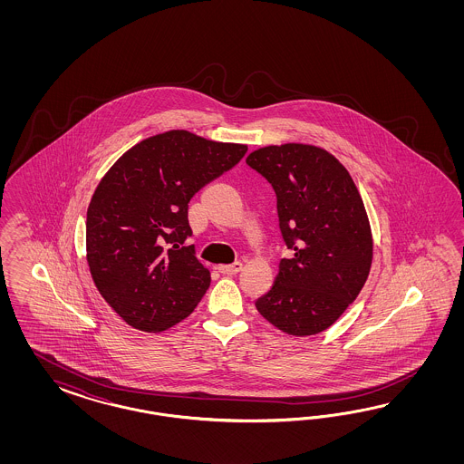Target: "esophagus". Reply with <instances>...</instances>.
Segmentation results:
<instances>
[{"mask_svg": "<svg viewBox=\"0 0 464 464\" xmlns=\"http://www.w3.org/2000/svg\"><path fill=\"white\" fill-rule=\"evenodd\" d=\"M241 268H243V264L241 262H235V264H229V266H219V272H223V274H238Z\"/></svg>", "mask_w": 464, "mask_h": 464, "instance_id": "1", "label": "esophagus"}]
</instances>
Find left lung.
Instances as JSON below:
<instances>
[{
  "label": "left lung",
  "instance_id": "left-lung-1",
  "mask_svg": "<svg viewBox=\"0 0 464 464\" xmlns=\"http://www.w3.org/2000/svg\"><path fill=\"white\" fill-rule=\"evenodd\" d=\"M246 163L277 196L282 258L267 295L255 306L268 324L295 337L330 328L364 287L372 233L351 173L324 148L301 142L258 148Z\"/></svg>",
  "mask_w": 464,
  "mask_h": 464
}]
</instances>
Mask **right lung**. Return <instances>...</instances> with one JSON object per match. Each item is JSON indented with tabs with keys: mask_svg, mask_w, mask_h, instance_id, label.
<instances>
[{
	"mask_svg": "<svg viewBox=\"0 0 464 464\" xmlns=\"http://www.w3.org/2000/svg\"><path fill=\"white\" fill-rule=\"evenodd\" d=\"M246 150L175 129L140 140L102 177L86 212V262L102 297L132 328L165 332L206 295L211 274L194 245L183 246L188 202Z\"/></svg>",
	"mask_w": 464,
	"mask_h": 464,
	"instance_id": "add662e5",
	"label": "right lung"
}]
</instances>
